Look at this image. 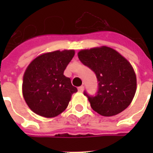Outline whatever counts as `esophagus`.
<instances>
[{
	"label": "esophagus",
	"instance_id": "1",
	"mask_svg": "<svg viewBox=\"0 0 153 153\" xmlns=\"http://www.w3.org/2000/svg\"><path fill=\"white\" fill-rule=\"evenodd\" d=\"M84 90V86H79V88H78V91H79V92H82Z\"/></svg>",
	"mask_w": 153,
	"mask_h": 153
}]
</instances>
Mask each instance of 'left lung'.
I'll list each match as a JSON object with an SVG mask.
<instances>
[{
	"label": "left lung",
	"mask_w": 153,
	"mask_h": 153,
	"mask_svg": "<svg viewBox=\"0 0 153 153\" xmlns=\"http://www.w3.org/2000/svg\"><path fill=\"white\" fill-rule=\"evenodd\" d=\"M82 63L92 70L98 80L95 95L87 96L91 108L102 116L120 114L129 105L137 90V78L128 60L114 49L101 47L82 50Z\"/></svg>",
	"instance_id": "left-lung-1"
}]
</instances>
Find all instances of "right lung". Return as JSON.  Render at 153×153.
<instances>
[{
  "instance_id": "right-lung-1",
  "label": "right lung",
  "mask_w": 153,
  "mask_h": 153,
  "mask_svg": "<svg viewBox=\"0 0 153 153\" xmlns=\"http://www.w3.org/2000/svg\"><path fill=\"white\" fill-rule=\"evenodd\" d=\"M74 50L55 51L39 55L25 71L23 79L24 98L32 111L45 117L63 112L71 95L78 90L63 74Z\"/></svg>"
}]
</instances>
